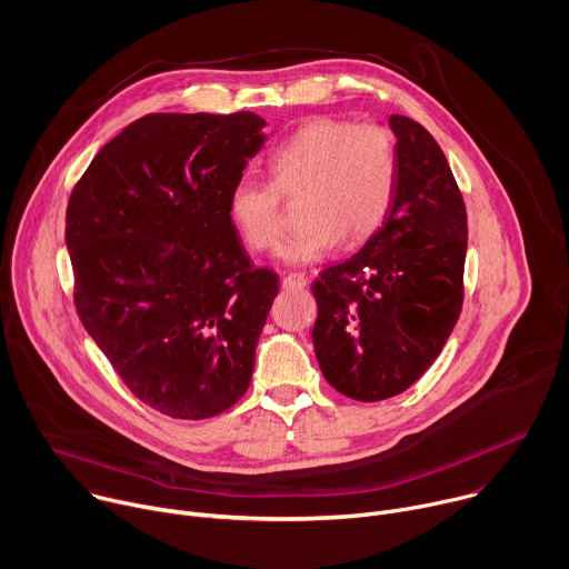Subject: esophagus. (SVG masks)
<instances>
[{"label": "esophagus", "mask_w": 569, "mask_h": 569, "mask_svg": "<svg viewBox=\"0 0 569 569\" xmlns=\"http://www.w3.org/2000/svg\"><path fill=\"white\" fill-rule=\"evenodd\" d=\"M306 283H308V279H306V274H301V272H292V274L283 277V281H281L283 290H301Z\"/></svg>", "instance_id": "1"}]
</instances>
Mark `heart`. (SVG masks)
I'll list each match as a JSON object with an SVG mask.
<instances>
[{
  "label": "heart",
  "mask_w": 569,
  "mask_h": 569,
  "mask_svg": "<svg viewBox=\"0 0 569 569\" xmlns=\"http://www.w3.org/2000/svg\"><path fill=\"white\" fill-rule=\"evenodd\" d=\"M268 180H240L229 196V216L254 252L279 250L286 218L283 196H306V224L286 242L290 266L317 263L342 240H367L385 222L396 189L391 134L376 123L310 119L270 157Z\"/></svg>",
  "instance_id": "heart-1"
}]
</instances>
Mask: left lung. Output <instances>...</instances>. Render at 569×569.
<instances>
[{
	"mask_svg": "<svg viewBox=\"0 0 569 569\" xmlns=\"http://www.w3.org/2000/svg\"><path fill=\"white\" fill-rule=\"evenodd\" d=\"M396 189L362 250L312 283L319 369L340 393L376 402L402 393L437 360L463 301L468 220L435 137L391 114Z\"/></svg>",
	"mask_w": 569,
	"mask_h": 569,
	"instance_id": "obj_1",
	"label": "left lung"
}]
</instances>
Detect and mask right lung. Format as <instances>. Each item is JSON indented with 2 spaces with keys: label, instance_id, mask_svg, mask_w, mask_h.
I'll return each mask as SVG.
<instances>
[{
  "label": "right lung",
  "instance_id": "1",
  "mask_svg": "<svg viewBox=\"0 0 569 569\" xmlns=\"http://www.w3.org/2000/svg\"><path fill=\"white\" fill-rule=\"evenodd\" d=\"M236 114H146L108 141L67 204L73 303L126 387L173 419L248 391L279 277L254 268L231 189L266 141Z\"/></svg>",
  "mask_w": 569,
  "mask_h": 569
}]
</instances>
